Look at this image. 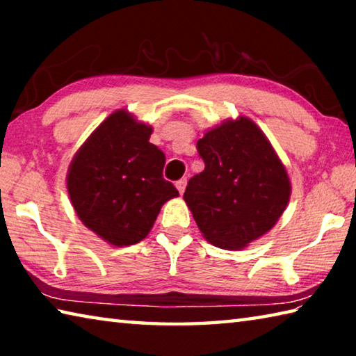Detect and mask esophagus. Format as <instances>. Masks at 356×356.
I'll return each mask as SVG.
<instances>
[{"instance_id": "1", "label": "esophagus", "mask_w": 356, "mask_h": 356, "mask_svg": "<svg viewBox=\"0 0 356 356\" xmlns=\"http://www.w3.org/2000/svg\"><path fill=\"white\" fill-rule=\"evenodd\" d=\"M176 186H177V190H179L180 195H182V193L185 191V186H186V179L184 177V179L177 180V182H176Z\"/></svg>"}]
</instances>
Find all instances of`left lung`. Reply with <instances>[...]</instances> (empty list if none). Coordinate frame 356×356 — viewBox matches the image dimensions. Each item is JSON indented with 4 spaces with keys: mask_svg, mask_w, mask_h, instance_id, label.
<instances>
[{
    "mask_svg": "<svg viewBox=\"0 0 356 356\" xmlns=\"http://www.w3.org/2000/svg\"><path fill=\"white\" fill-rule=\"evenodd\" d=\"M204 171L184 200L210 243L237 251L272 229L291 197V180L264 131L240 116L206 131L196 144Z\"/></svg>",
    "mask_w": 356,
    "mask_h": 356,
    "instance_id": "obj_1",
    "label": "left lung"
}]
</instances>
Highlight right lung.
Wrapping results in <instances>:
<instances>
[{
    "mask_svg": "<svg viewBox=\"0 0 356 356\" xmlns=\"http://www.w3.org/2000/svg\"><path fill=\"white\" fill-rule=\"evenodd\" d=\"M152 127L127 110L110 114L78 149L67 190L83 225L113 246L147 236L161 206L179 196L163 179L165 154L149 143Z\"/></svg>",
    "mask_w": 356,
    "mask_h": 356,
    "instance_id": "1",
    "label": "right lung"
}]
</instances>
